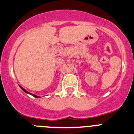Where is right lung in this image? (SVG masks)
<instances>
[{
	"label": "right lung",
	"instance_id": "right-lung-1",
	"mask_svg": "<svg viewBox=\"0 0 134 134\" xmlns=\"http://www.w3.org/2000/svg\"><path fill=\"white\" fill-rule=\"evenodd\" d=\"M19 86H20V88L21 89V90H23V91H24V92L25 93H27V94H30V95H32V96H34V97H36V98H40L41 97H39V96H37V95H34V94H33V93H30V92H28L27 91H26V90H25V89L24 88V87H21V86H20V85H19Z\"/></svg>",
	"mask_w": 134,
	"mask_h": 134
}]
</instances>
